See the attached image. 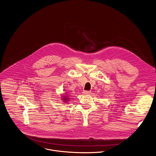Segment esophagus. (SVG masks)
<instances>
[{
	"label": "esophagus",
	"mask_w": 156,
	"mask_h": 156,
	"mask_svg": "<svg viewBox=\"0 0 156 156\" xmlns=\"http://www.w3.org/2000/svg\"><path fill=\"white\" fill-rule=\"evenodd\" d=\"M83 94H91V92L90 91H84Z\"/></svg>",
	"instance_id": "obj_1"
}]
</instances>
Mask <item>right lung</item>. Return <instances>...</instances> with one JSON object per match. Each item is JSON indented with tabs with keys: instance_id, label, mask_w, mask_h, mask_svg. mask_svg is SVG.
Wrapping results in <instances>:
<instances>
[{
	"instance_id": "right-lung-1",
	"label": "right lung",
	"mask_w": 156,
	"mask_h": 156,
	"mask_svg": "<svg viewBox=\"0 0 156 156\" xmlns=\"http://www.w3.org/2000/svg\"><path fill=\"white\" fill-rule=\"evenodd\" d=\"M61 98H62V102H63L64 103H67V102H69V101H70V99L71 98H70L69 94L66 93V94H62Z\"/></svg>"
}]
</instances>
